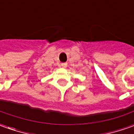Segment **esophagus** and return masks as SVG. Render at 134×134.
Returning a JSON list of instances; mask_svg holds the SVG:
<instances>
[{
    "instance_id": "esophagus-1",
    "label": "esophagus",
    "mask_w": 134,
    "mask_h": 134,
    "mask_svg": "<svg viewBox=\"0 0 134 134\" xmlns=\"http://www.w3.org/2000/svg\"><path fill=\"white\" fill-rule=\"evenodd\" d=\"M61 66L63 68H66L67 67V63H61Z\"/></svg>"
}]
</instances>
